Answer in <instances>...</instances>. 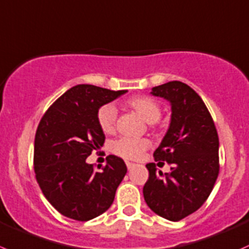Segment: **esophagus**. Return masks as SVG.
I'll return each mask as SVG.
<instances>
[{
  "instance_id": "1",
  "label": "esophagus",
  "mask_w": 249,
  "mask_h": 249,
  "mask_svg": "<svg viewBox=\"0 0 249 249\" xmlns=\"http://www.w3.org/2000/svg\"><path fill=\"white\" fill-rule=\"evenodd\" d=\"M125 164H127L128 169H132V168H134V167H135V164L132 163V162H125Z\"/></svg>"
}]
</instances>
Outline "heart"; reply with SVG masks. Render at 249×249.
Returning a JSON list of instances; mask_svg holds the SVG:
<instances>
[{
	"mask_svg": "<svg viewBox=\"0 0 249 249\" xmlns=\"http://www.w3.org/2000/svg\"><path fill=\"white\" fill-rule=\"evenodd\" d=\"M125 105L140 115L147 124H155L161 116L159 102L147 95H138L125 102ZM117 110L114 105H103L97 114L98 124L105 134L114 133L116 127ZM149 146V142L142 138L122 137L111 144V151L125 160H138Z\"/></svg>",
	"mask_w": 249,
	"mask_h": 249,
	"instance_id": "heart-1",
	"label": "heart"
}]
</instances>
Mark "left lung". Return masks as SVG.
Returning a JSON list of instances; mask_svg holds the SVG:
<instances>
[{
    "mask_svg": "<svg viewBox=\"0 0 249 249\" xmlns=\"http://www.w3.org/2000/svg\"><path fill=\"white\" fill-rule=\"evenodd\" d=\"M152 95L171 103L172 119L155 161L171 164V173L147 163L149 179L142 188L151 211L172 221L197 211L211 195L219 174V138L200 95L180 81L152 88Z\"/></svg>",
    "mask_w": 249,
    "mask_h": 249,
    "instance_id": "8db88e82",
    "label": "left lung"
}]
</instances>
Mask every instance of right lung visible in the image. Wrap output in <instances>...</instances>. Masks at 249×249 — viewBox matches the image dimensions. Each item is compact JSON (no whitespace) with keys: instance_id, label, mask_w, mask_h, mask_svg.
Returning a JSON list of instances; mask_svg holds the SVG:
<instances>
[{"instance_id":"1","label":"right lung","mask_w":249,"mask_h":249,"mask_svg":"<svg viewBox=\"0 0 249 249\" xmlns=\"http://www.w3.org/2000/svg\"><path fill=\"white\" fill-rule=\"evenodd\" d=\"M125 92L77 85L58 98L38 124L34 147L36 180L48 202L68 218L90 220L114 202L127 173L124 160L109 155L107 164L95 171L86 159L105 142L98 110Z\"/></svg>"}]
</instances>
